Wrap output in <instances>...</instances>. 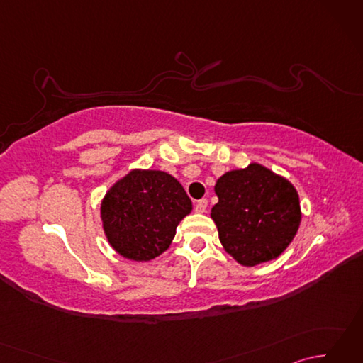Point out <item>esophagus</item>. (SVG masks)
<instances>
[{
  "instance_id": "1",
  "label": "esophagus",
  "mask_w": 363,
  "mask_h": 363,
  "mask_svg": "<svg viewBox=\"0 0 363 363\" xmlns=\"http://www.w3.org/2000/svg\"><path fill=\"white\" fill-rule=\"evenodd\" d=\"M206 209H207V199H206V198L198 199L196 204H195V211H196L198 213H204Z\"/></svg>"
}]
</instances>
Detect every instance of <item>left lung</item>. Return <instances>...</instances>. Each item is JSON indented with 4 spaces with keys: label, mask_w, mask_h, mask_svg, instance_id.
Wrapping results in <instances>:
<instances>
[{
    "label": "left lung",
    "mask_w": 363,
    "mask_h": 363,
    "mask_svg": "<svg viewBox=\"0 0 363 363\" xmlns=\"http://www.w3.org/2000/svg\"><path fill=\"white\" fill-rule=\"evenodd\" d=\"M211 217L225 250L238 264L254 267L276 259L295 237L299 196L291 184L259 164L223 174Z\"/></svg>",
    "instance_id": "1"
}]
</instances>
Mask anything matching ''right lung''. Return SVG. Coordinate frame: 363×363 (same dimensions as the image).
I'll use <instances>...</instances> for the list:
<instances>
[{
	"label": "right lung",
	"mask_w": 363,
	"mask_h": 363,
	"mask_svg": "<svg viewBox=\"0 0 363 363\" xmlns=\"http://www.w3.org/2000/svg\"><path fill=\"white\" fill-rule=\"evenodd\" d=\"M190 211V198L173 176L157 169H134L107 191L101 218L115 251L146 262L168 248L177 225Z\"/></svg>",
	"instance_id": "right-lung-1"
}]
</instances>
